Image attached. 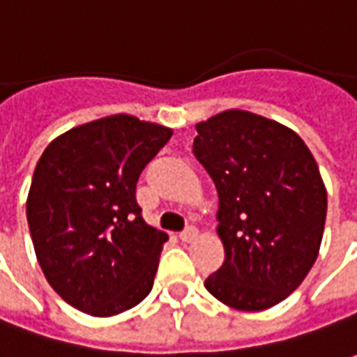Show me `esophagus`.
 Listing matches in <instances>:
<instances>
[{
  "label": "esophagus",
  "instance_id": "esophagus-1",
  "mask_svg": "<svg viewBox=\"0 0 357 357\" xmlns=\"http://www.w3.org/2000/svg\"><path fill=\"white\" fill-rule=\"evenodd\" d=\"M179 239L183 241V243H191V241H195L197 239V229L195 227L183 229V231L179 233Z\"/></svg>",
  "mask_w": 357,
  "mask_h": 357
}]
</instances>
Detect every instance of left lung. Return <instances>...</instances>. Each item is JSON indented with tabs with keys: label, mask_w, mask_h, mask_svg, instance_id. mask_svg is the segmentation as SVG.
I'll list each match as a JSON object with an SVG mask.
<instances>
[{
	"label": "left lung",
	"mask_w": 357,
	"mask_h": 357,
	"mask_svg": "<svg viewBox=\"0 0 357 357\" xmlns=\"http://www.w3.org/2000/svg\"><path fill=\"white\" fill-rule=\"evenodd\" d=\"M193 155L219 197L221 268L205 289L235 310L259 312L301 287L320 251L326 188L294 130L247 110L195 124Z\"/></svg>",
	"instance_id": "obj_1"
}]
</instances>
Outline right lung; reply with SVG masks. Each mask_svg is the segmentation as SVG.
I'll return each instance as SVG.
<instances>
[{
    "instance_id": "add662e5",
    "label": "right lung",
    "mask_w": 357,
    "mask_h": 357,
    "mask_svg": "<svg viewBox=\"0 0 357 357\" xmlns=\"http://www.w3.org/2000/svg\"><path fill=\"white\" fill-rule=\"evenodd\" d=\"M172 128L130 114L98 118L45 148L27 195L37 261L56 294L91 316H116L154 287L167 235L144 221L142 169Z\"/></svg>"
}]
</instances>
